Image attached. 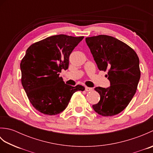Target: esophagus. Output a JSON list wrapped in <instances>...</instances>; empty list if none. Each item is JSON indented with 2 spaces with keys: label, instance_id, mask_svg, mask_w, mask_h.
Masks as SVG:
<instances>
[{
  "label": "esophagus",
  "instance_id": "esophagus-1",
  "mask_svg": "<svg viewBox=\"0 0 153 153\" xmlns=\"http://www.w3.org/2000/svg\"><path fill=\"white\" fill-rule=\"evenodd\" d=\"M85 91L87 92L89 91H93V88H91V87H85Z\"/></svg>",
  "mask_w": 153,
  "mask_h": 153
}]
</instances>
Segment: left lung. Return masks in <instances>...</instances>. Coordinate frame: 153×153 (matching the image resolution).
<instances>
[{"mask_svg": "<svg viewBox=\"0 0 153 153\" xmlns=\"http://www.w3.org/2000/svg\"><path fill=\"white\" fill-rule=\"evenodd\" d=\"M99 70L107 71L110 86L97 87L99 102L93 108L102 116L118 114L124 110L135 94L140 79L139 60L135 51L118 39L105 35L86 37Z\"/></svg>", "mask_w": 153, "mask_h": 153, "instance_id": "1", "label": "left lung"}]
</instances>
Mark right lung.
Segmentation results:
<instances>
[{
	"mask_svg": "<svg viewBox=\"0 0 153 153\" xmlns=\"http://www.w3.org/2000/svg\"><path fill=\"white\" fill-rule=\"evenodd\" d=\"M82 37L57 35L32 44L20 63L22 84L31 104L41 113L56 115L66 109L73 94L85 87L65 84L59 75Z\"/></svg>",
	"mask_w": 153,
	"mask_h": 153,
	"instance_id": "add662e5",
	"label": "right lung"
}]
</instances>
